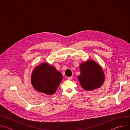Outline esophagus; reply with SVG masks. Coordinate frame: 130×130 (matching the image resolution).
<instances>
[{
	"label": "esophagus",
	"mask_w": 130,
	"mask_h": 130,
	"mask_svg": "<svg viewBox=\"0 0 130 130\" xmlns=\"http://www.w3.org/2000/svg\"><path fill=\"white\" fill-rule=\"evenodd\" d=\"M67 79L68 80H71L72 79V77H69L67 78Z\"/></svg>",
	"instance_id": "esophagus-1"
}]
</instances>
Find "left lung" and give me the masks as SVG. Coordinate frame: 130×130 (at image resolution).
<instances>
[{"label": "left lung", "instance_id": "obj_1", "mask_svg": "<svg viewBox=\"0 0 130 130\" xmlns=\"http://www.w3.org/2000/svg\"><path fill=\"white\" fill-rule=\"evenodd\" d=\"M81 74L78 77L82 87L90 91L99 88L105 80L102 67L96 62L88 60L80 65Z\"/></svg>", "mask_w": 130, "mask_h": 130}]
</instances>
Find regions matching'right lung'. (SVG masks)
I'll use <instances>...</instances> for the list:
<instances>
[{"label":"right lung","instance_id":"right-lung-1","mask_svg":"<svg viewBox=\"0 0 130 130\" xmlns=\"http://www.w3.org/2000/svg\"><path fill=\"white\" fill-rule=\"evenodd\" d=\"M31 79L32 85L36 90L52 95L56 91L63 76L54 67L45 62L35 67Z\"/></svg>","mask_w":130,"mask_h":130}]
</instances>
